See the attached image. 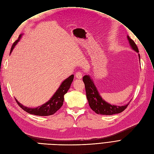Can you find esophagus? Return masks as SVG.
I'll use <instances>...</instances> for the list:
<instances>
[{"label":"esophagus","mask_w":154,"mask_h":154,"mask_svg":"<svg viewBox=\"0 0 154 154\" xmlns=\"http://www.w3.org/2000/svg\"><path fill=\"white\" fill-rule=\"evenodd\" d=\"M75 77L77 79H82L83 77V74L81 72H78L75 74Z\"/></svg>","instance_id":"34e87169"}]
</instances>
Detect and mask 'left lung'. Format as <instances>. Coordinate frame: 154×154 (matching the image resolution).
Returning a JSON list of instances; mask_svg holds the SVG:
<instances>
[{"label":"left lung","instance_id":"1","mask_svg":"<svg viewBox=\"0 0 154 154\" xmlns=\"http://www.w3.org/2000/svg\"><path fill=\"white\" fill-rule=\"evenodd\" d=\"M127 37H128V39L132 49L137 53H139L138 48H137V46L134 43V41L131 39L129 35ZM138 56L140 60V54H138ZM83 81L85 83V87L86 95L88 101V104L91 108L97 114L112 115L114 114L120 113L124 111V109H125L129 105V103L120 106L112 105L106 102L100 95L96 87L95 86L93 82V80L91 78V76L88 75L84 76L83 78Z\"/></svg>","mask_w":154,"mask_h":154}]
</instances>
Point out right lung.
Wrapping results in <instances>:
<instances>
[{"label":"right lung","instance_id":"right-lung-1","mask_svg":"<svg viewBox=\"0 0 154 154\" xmlns=\"http://www.w3.org/2000/svg\"><path fill=\"white\" fill-rule=\"evenodd\" d=\"M22 34H20L18 37V39L13 44L11 48L10 54L12 52L15 46L18 43V42L20 40L21 38H22ZM73 79V75H71L69 77H68L67 79H66L62 83L59 88L57 89L56 92L54 94V95H53L48 101L37 108H30L28 107H25L23 105L20 103L17 99H15V100L16 101H17V104L20 106V108H22L24 111H26V112H27L30 114L38 116H49L54 115L63 105V99H64L63 96H64V95L67 92L69 89Z\"/></svg>","mask_w":154,"mask_h":154}]
</instances>
